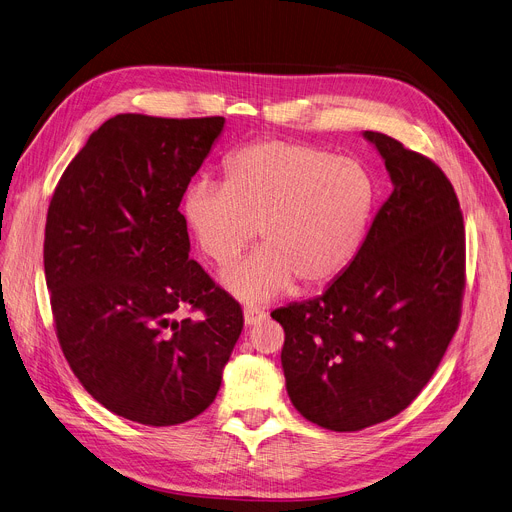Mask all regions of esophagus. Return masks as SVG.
<instances>
[{"mask_svg": "<svg viewBox=\"0 0 512 512\" xmlns=\"http://www.w3.org/2000/svg\"><path fill=\"white\" fill-rule=\"evenodd\" d=\"M265 317H267V313L263 309H259V306H247V309H245V323L247 325H257Z\"/></svg>", "mask_w": 512, "mask_h": 512, "instance_id": "obj_1", "label": "esophagus"}]
</instances>
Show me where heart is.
Listing matches in <instances>:
<instances>
[{"label": "heart", "mask_w": 512, "mask_h": 512, "mask_svg": "<svg viewBox=\"0 0 512 512\" xmlns=\"http://www.w3.org/2000/svg\"><path fill=\"white\" fill-rule=\"evenodd\" d=\"M374 203L368 168L331 150L261 140L232 152L224 185L197 181L183 201L195 245L220 267L261 236L263 247L224 271L241 300L265 302L333 282L356 257Z\"/></svg>", "instance_id": "b5f03b06"}]
</instances>
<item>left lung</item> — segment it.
Segmentation results:
<instances>
[{
	"label": "left lung",
	"instance_id": "left-lung-1",
	"mask_svg": "<svg viewBox=\"0 0 512 512\" xmlns=\"http://www.w3.org/2000/svg\"><path fill=\"white\" fill-rule=\"evenodd\" d=\"M393 191L346 271L321 296L271 313L296 410L333 432L391 420L432 379L461 321L465 226L457 193L428 156L364 131Z\"/></svg>",
	"mask_w": 512,
	"mask_h": 512
}]
</instances>
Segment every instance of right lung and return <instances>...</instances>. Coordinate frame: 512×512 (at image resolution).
Returning <instances> with one entry per match:
<instances>
[{
  "label": "right lung",
  "instance_id": "1",
  "mask_svg": "<svg viewBox=\"0 0 512 512\" xmlns=\"http://www.w3.org/2000/svg\"><path fill=\"white\" fill-rule=\"evenodd\" d=\"M224 117L125 113L67 164L45 224L61 352L109 412L175 426L216 399L243 309L189 259L181 199Z\"/></svg>",
  "mask_w": 512,
  "mask_h": 512
}]
</instances>
